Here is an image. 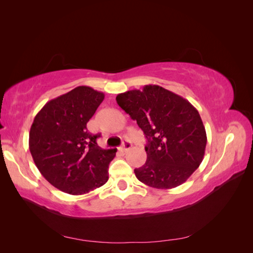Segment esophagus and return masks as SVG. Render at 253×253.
<instances>
[{"label":"esophagus","instance_id":"1","mask_svg":"<svg viewBox=\"0 0 253 253\" xmlns=\"http://www.w3.org/2000/svg\"><path fill=\"white\" fill-rule=\"evenodd\" d=\"M131 148H132V143L129 142V141H125L124 143H122V145H121L119 150H120L121 152H126V151H128Z\"/></svg>","mask_w":253,"mask_h":253}]
</instances>
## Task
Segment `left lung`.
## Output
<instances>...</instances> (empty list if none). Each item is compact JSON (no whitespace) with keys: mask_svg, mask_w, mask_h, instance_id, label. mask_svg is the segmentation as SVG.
I'll return each mask as SVG.
<instances>
[{"mask_svg":"<svg viewBox=\"0 0 253 253\" xmlns=\"http://www.w3.org/2000/svg\"><path fill=\"white\" fill-rule=\"evenodd\" d=\"M116 100L148 139L147 162L134 170L138 180L165 190L185 182L205 155L207 134L198 111L185 98L152 84L118 94Z\"/></svg>","mask_w":253,"mask_h":253,"instance_id":"8db88e82","label":"left lung"}]
</instances>
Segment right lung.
Returning a JSON list of instances; mask_svg holds the SVG:
<instances>
[{
    "mask_svg": "<svg viewBox=\"0 0 253 253\" xmlns=\"http://www.w3.org/2000/svg\"><path fill=\"white\" fill-rule=\"evenodd\" d=\"M104 94L78 86L51 99L36 115L29 132V151L38 170L50 185L72 195L86 194L109 179L116 149L104 150L100 135L87 132Z\"/></svg>",
    "mask_w": 253,
    "mask_h": 253,
    "instance_id": "right-lung-1",
    "label": "right lung"
}]
</instances>
